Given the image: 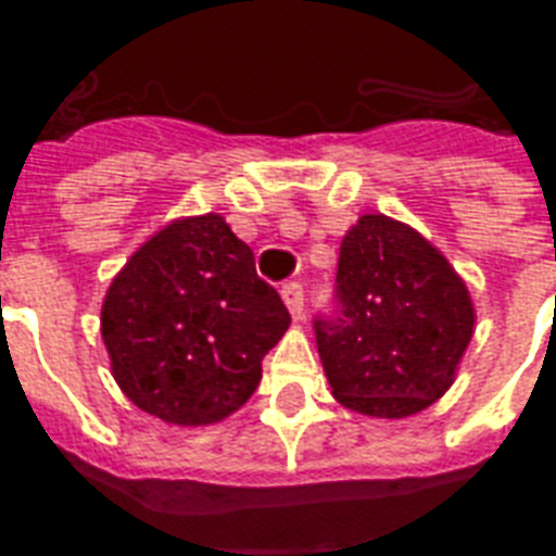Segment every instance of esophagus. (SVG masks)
Returning a JSON list of instances; mask_svg holds the SVG:
<instances>
[{
    "label": "esophagus",
    "instance_id": "34e87169",
    "mask_svg": "<svg viewBox=\"0 0 556 556\" xmlns=\"http://www.w3.org/2000/svg\"><path fill=\"white\" fill-rule=\"evenodd\" d=\"M282 303L288 305V312H291V317L294 320H300L303 317V286L300 282H288V286H282Z\"/></svg>",
    "mask_w": 556,
    "mask_h": 556
}]
</instances>
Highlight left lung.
Returning a JSON list of instances; mask_svg holds the SVG:
<instances>
[{
	"mask_svg": "<svg viewBox=\"0 0 556 556\" xmlns=\"http://www.w3.org/2000/svg\"><path fill=\"white\" fill-rule=\"evenodd\" d=\"M340 317L317 323L338 404L401 421L439 401L476 331L470 288L413 225L364 213L340 239Z\"/></svg>",
	"mask_w": 556,
	"mask_h": 556,
	"instance_id": "8db88e82",
	"label": "left lung"
}]
</instances>
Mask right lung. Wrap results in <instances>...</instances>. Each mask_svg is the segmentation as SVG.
<instances>
[{
	"label": "right lung",
	"instance_id": "obj_1",
	"mask_svg": "<svg viewBox=\"0 0 556 556\" xmlns=\"http://www.w3.org/2000/svg\"><path fill=\"white\" fill-rule=\"evenodd\" d=\"M291 326L222 213L159 227L109 282L100 334L109 369L141 413L213 427L242 409L262 361Z\"/></svg>",
	"mask_w": 556,
	"mask_h": 556
}]
</instances>
